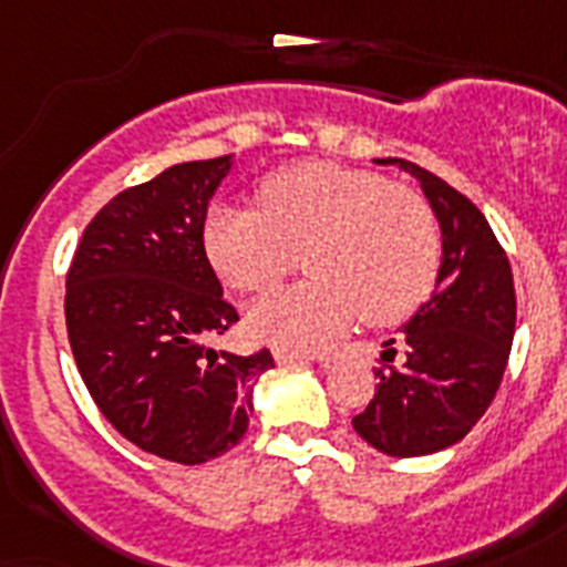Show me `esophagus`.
Listing matches in <instances>:
<instances>
[{"mask_svg":"<svg viewBox=\"0 0 567 567\" xmlns=\"http://www.w3.org/2000/svg\"><path fill=\"white\" fill-rule=\"evenodd\" d=\"M274 358H276V363H311V361H326V358L311 355V352H297V349H285V347H276V349H274Z\"/></svg>","mask_w":567,"mask_h":567,"instance_id":"34e87169","label":"esophagus"}]
</instances>
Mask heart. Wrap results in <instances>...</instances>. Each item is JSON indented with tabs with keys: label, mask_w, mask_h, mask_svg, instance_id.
Masks as SVG:
<instances>
[{
	"label": "heart",
	"mask_w": 567,
	"mask_h": 567,
	"mask_svg": "<svg viewBox=\"0 0 567 567\" xmlns=\"http://www.w3.org/2000/svg\"><path fill=\"white\" fill-rule=\"evenodd\" d=\"M261 212L218 206L206 256L229 288L265 293L302 252L311 279L250 308V331L279 347H323L358 317L399 323L434 288L443 241L434 209L384 174L299 163L261 183Z\"/></svg>",
	"instance_id": "heart-1"
}]
</instances>
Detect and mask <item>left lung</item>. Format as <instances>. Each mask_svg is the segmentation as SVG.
I'll return each mask as SVG.
<instances>
[{
    "mask_svg": "<svg viewBox=\"0 0 567 567\" xmlns=\"http://www.w3.org/2000/svg\"><path fill=\"white\" fill-rule=\"evenodd\" d=\"M375 163L416 179L440 224L443 256L434 297L402 326V363L375 370V399L352 427L381 454L425 457L457 445L498 393L515 334L513 270L489 220L457 188L408 159ZM381 358L393 361L395 349Z\"/></svg>",
    "mask_w": 567,
    "mask_h": 567,
    "instance_id": "obj_1",
    "label": "left lung"
}]
</instances>
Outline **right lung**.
I'll return each mask as SVG.
<instances>
[{
  "mask_svg": "<svg viewBox=\"0 0 567 567\" xmlns=\"http://www.w3.org/2000/svg\"><path fill=\"white\" fill-rule=\"evenodd\" d=\"M236 154L179 163L92 218L66 276V329L92 402L124 440L197 466L241 443L274 355L209 340L238 323L204 224Z\"/></svg>",
  "mask_w": 567,
  "mask_h": 567,
  "instance_id": "right-lung-1",
  "label": "right lung"
}]
</instances>
